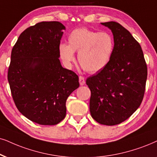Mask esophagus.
I'll return each instance as SVG.
<instances>
[{
    "mask_svg": "<svg viewBox=\"0 0 157 157\" xmlns=\"http://www.w3.org/2000/svg\"><path fill=\"white\" fill-rule=\"evenodd\" d=\"M79 82H80V85H84L85 83V78L82 76H80L79 77Z\"/></svg>",
    "mask_w": 157,
    "mask_h": 157,
    "instance_id": "obj_1",
    "label": "esophagus"
}]
</instances>
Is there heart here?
I'll return each mask as SVG.
<instances>
[{"label":"heart","instance_id":"obj_1","mask_svg":"<svg viewBox=\"0 0 157 157\" xmlns=\"http://www.w3.org/2000/svg\"><path fill=\"white\" fill-rule=\"evenodd\" d=\"M114 42L112 35L106 32L77 28L68 36V45L60 43L59 51L61 60L67 67H70L75 60V53L78 51L77 59L86 72L96 73L109 62L114 51Z\"/></svg>","mask_w":157,"mask_h":157}]
</instances>
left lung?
I'll list each match as a JSON object with an SVG mask.
<instances>
[{
    "instance_id": "obj_1",
    "label": "left lung",
    "mask_w": 157,
    "mask_h": 157,
    "mask_svg": "<svg viewBox=\"0 0 157 157\" xmlns=\"http://www.w3.org/2000/svg\"><path fill=\"white\" fill-rule=\"evenodd\" d=\"M112 30L114 51L108 64L86 80L90 112L97 122L115 125L130 117L141 104L147 66L139 43L115 21L101 23Z\"/></svg>"
}]
</instances>
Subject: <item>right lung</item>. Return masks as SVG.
Returning a JSON list of instances; mask_svg holds the SVG:
<instances>
[{"label":"right lung","mask_w":157,"mask_h":157,"mask_svg":"<svg viewBox=\"0 0 157 157\" xmlns=\"http://www.w3.org/2000/svg\"><path fill=\"white\" fill-rule=\"evenodd\" d=\"M59 21H42L26 29L11 51L8 80L18 110L29 120L54 125L66 116V101L79 77L61 66Z\"/></svg>","instance_id":"add662e5"}]
</instances>
